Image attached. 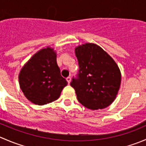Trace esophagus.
<instances>
[{
  "mask_svg": "<svg viewBox=\"0 0 146 146\" xmlns=\"http://www.w3.org/2000/svg\"><path fill=\"white\" fill-rule=\"evenodd\" d=\"M66 80H67L68 83V84H70V81H71V78H70V77H68L67 78H66Z\"/></svg>",
  "mask_w": 146,
  "mask_h": 146,
  "instance_id": "obj_1",
  "label": "esophagus"
}]
</instances>
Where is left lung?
<instances>
[{
	"instance_id": "obj_1",
	"label": "left lung",
	"mask_w": 146,
	"mask_h": 146,
	"mask_svg": "<svg viewBox=\"0 0 146 146\" xmlns=\"http://www.w3.org/2000/svg\"><path fill=\"white\" fill-rule=\"evenodd\" d=\"M78 73L70 86L79 102L90 110L104 109L117 97L121 84V72L112 58L95 44L86 43L75 48Z\"/></svg>"
}]
</instances>
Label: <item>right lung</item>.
<instances>
[{"instance_id":"add662e5","label":"right lung","mask_w":146,"mask_h":146,"mask_svg":"<svg viewBox=\"0 0 146 146\" xmlns=\"http://www.w3.org/2000/svg\"><path fill=\"white\" fill-rule=\"evenodd\" d=\"M19 83L28 100L44 105L56 100L68 82L61 76L54 48L46 47L32 56L19 74Z\"/></svg>"}]
</instances>
